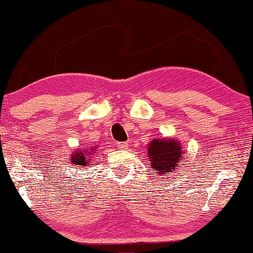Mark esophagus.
Instances as JSON below:
<instances>
[{
  "mask_svg": "<svg viewBox=\"0 0 253 253\" xmlns=\"http://www.w3.org/2000/svg\"><path fill=\"white\" fill-rule=\"evenodd\" d=\"M117 147L119 149H126L128 147L127 143H117Z\"/></svg>",
  "mask_w": 253,
  "mask_h": 253,
  "instance_id": "obj_1",
  "label": "esophagus"
}]
</instances>
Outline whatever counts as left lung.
Returning <instances> with one entry per match:
<instances>
[{"mask_svg":"<svg viewBox=\"0 0 253 253\" xmlns=\"http://www.w3.org/2000/svg\"><path fill=\"white\" fill-rule=\"evenodd\" d=\"M147 155L152 170L157 175H168L179 168L184 156V148L179 140L168 138H155L147 144Z\"/></svg>","mask_w":253,"mask_h":253,"instance_id":"1","label":"left lung"}]
</instances>
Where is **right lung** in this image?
I'll return each mask as SVG.
<instances>
[{
    "label": "right lung",
    "mask_w": 253,
    "mask_h": 253,
    "mask_svg": "<svg viewBox=\"0 0 253 253\" xmlns=\"http://www.w3.org/2000/svg\"><path fill=\"white\" fill-rule=\"evenodd\" d=\"M98 146L88 147V148H78L74 149V152L70 155V162L74 164L76 168L84 169L90 164V161L92 156L97 153Z\"/></svg>",
    "instance_id": "1"
}]
</instances>
